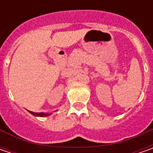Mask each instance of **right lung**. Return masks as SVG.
<instances>
[{
  "mask_svg": "<svg viewBox=\"0 0 153 153\" xmlns=\"http://www.w3.org/2000/svg\"><path fill=\"white\" fill-rule=\"evenodd\" d=\"M30 113L34 116H36V117H47V116H48V115L50 114H47V113H42V112H41V113H39V112H33V111H30Z\"/></svg>",
  "mask_w": 153,
  "mask_h": 153,
  "instance_id": "obj_1",
  "label": "right lung"
}]
</instances>
